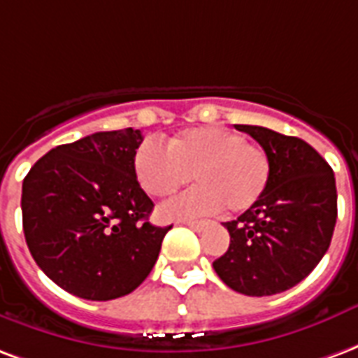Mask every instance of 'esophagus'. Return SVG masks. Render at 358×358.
<instances>
[{"instance_id": "esophagus-1", "label": "esophagus", "mask_w": 358, "mask_h": 358, "mask_svg": "<svg viewBox=\"0 0 358 358\" xmlns=\"http://www.w3.org/2000/svg\"><path fill=\"white\" fill-rule=\"evenodd\" d=\"M182 223L187 227H190V229H194V231H202V229L208 225V221H194V219H185Z\"/></svg>"}]
</instances>
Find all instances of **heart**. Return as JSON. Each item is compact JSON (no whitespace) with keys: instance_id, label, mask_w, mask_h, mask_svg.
Returning <instances> with one entry per match:
<instances>
[{"instance_id":"heart-1","label":"heart","mask_w":358,"mask_h":358,"mask_svg":"<svg viewBox=\"0 0 358 358\" xmlns=\"http://www.w3.org/2000/svg\"><path fill=\"white\" fill-rule=\"evenodd\" d=\"M165 152L154 143H143L133 169L143 190L152 198H168L192 179L194 189L164 206L168 219L217 213L223 206L240 213L259 202L267 190L273 164L262 145L244 141L225 127L185 129L168 141Z\"/></svg>"}]
</instances>
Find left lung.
Segmentation results:
<instances>
[{
    "label": "left lung",
    "mask_w": 358,
    "mask_h": 358,
    "mask_svg": "<svg viewBox=\"0 0 358 358\" xmlns=\"http://www.w3.org/2000/svg\"><path fill=\"white\" fill-rule=\"evenodd\" d=\"M271 156L259 202L225 223L231 244L213 262L223 282L244 296H275L303 280L330 248L338 219L332 168L303 139L262 125H236Z\"/></svg>",
    "instance_id": "1"
}]
</instances>
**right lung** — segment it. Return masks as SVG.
Here are the masks:
<instances>
[{"instance_id": "right-lung-1", "label": "right lung", "mask_w": 358, "mask_h": 358, "mask_svg": "<svg viewBox=\"0 0 358 358\" xmlns=\"http://www.w3.org/2000/svg\"><path fill=\"white\" fill-rule=\"evenodd\" d=\"M139 129L99 131L51 148L22 182V229L34 262L72 296L108 301L137 288L171 227L148 221L152 200L133 158Z\"/></svg>"}]
</instances>
